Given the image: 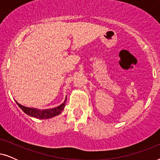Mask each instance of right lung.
<instances>
[{"label": "right lung", "mask_w": 160, "mask_h": 160, "mask_svg": "<svg viewBox=\"0 0 160 160\" xmlns=\"http://www.w3.org/2000/svg\"><path fill=\"white\" fill-rule=\"evenodd\" d=\"M66 98H65V101L63 102L60 106H59L56 108H49V109H43V110H41V109L34 108H28V107H25L24 106H22L19 102H17L19 108L25 112L26 114L32 117L37 118V119H47L49 118L54 117L55 116H58L62 112V111L64 109L65 106V102H66Z\"/></svg>", "instance_id": "add662e5"}]
</instances>
